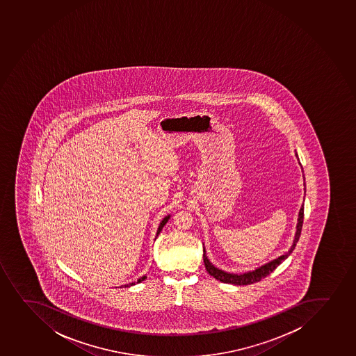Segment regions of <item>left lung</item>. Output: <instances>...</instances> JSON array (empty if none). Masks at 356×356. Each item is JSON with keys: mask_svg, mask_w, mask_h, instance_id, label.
Returning <instances> with one entry per match:
<instances>
[{"mask_svg": "<svg viewBox=\"0 0 356 356\" xmlns=\"http://www.w3.org/2000/svg\"><path fill=\"white\" fill-rule=\"evenodd\" d=\"M296 156H298V154H296ZM303 209H305V208H303L302 206V208L300 209V214H298V227H296L298 230H296V234H295L294 243H293L291 249H289V252H286L282 257H277L276 260L272 261V262H269V264H264L262 267L257 268V270H254V272L245 273V274H242V275H236V274H229V273L222 272V270H220L218 268L214 267V266L209 262V260L207 259L206 250L203 249V262H204V267H206L207 272H208L209 275L213 276L214 279L218 280V281H221V282L237 284V286L252 284V283L259 282V281L264 279V277H267L273 270H275V268L277 267L282 261L286 260V259L291 255L295 247H296V243H298L300 235H301V230H302Z\"/></svg>", "mask_w": 356, "mask_h": 356, "instance_id": "8db88e82", "label": "left lung"}]
</instances>
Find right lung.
<instances>
[{
  "label": "right lung",
  "mask_w": 356,
  "mask_h": 356,
  "mask_svg": "<svg viewBox=\"0 0 356 356\" xmlns=\"http://www.w3.org/2000/svg\"><path fill=\"white\" fill-rule=\"evenodd\" d=\"M168 218L169 216H167V218H163V220H162V222H161L160 227H159V230H157V235L160 234L161 229H162V228H163V226H165V223H167V221H168ZM145 279H147V276H142V277H140V279H138V281H136V282L129 283V284H126V286H123V287H129V286H134L135 283L142 282V281H143V280Z\"/></svg>",
  "instance_id": "1"
}]
</instances>
